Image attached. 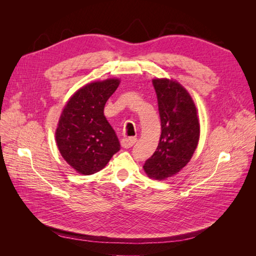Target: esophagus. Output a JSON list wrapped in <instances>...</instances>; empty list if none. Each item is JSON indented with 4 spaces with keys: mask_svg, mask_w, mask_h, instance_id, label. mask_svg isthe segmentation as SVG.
<instances>
[{
    "mask_svg": "<svg viewBox=\"0 0 256 256\" xmlns=\"http://www.w3.org/2000/svg\"><path fill=\"white\" fill-rule=\"evenodd\" d=\"M136 142V138H124L120 143L124 148H129V147L134 146Z\"/></svg>",
    "mask_w": 256,
    "mask_h": 256,
    "instance_id": "obj_1",
    "label": "esophagus"
}]
</instances>
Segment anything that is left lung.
I'll return each instance as SVG.
<instances>
[{"label": "left lung", "instance_id": "obj_1", "mask_svg": "<svg viewBox=\"0 0 256 256\" xmlns=\"http://www.w3.org/2000/svg\"><path fill=\"white\" fill-rule=\"evenodd\" d=\"M161 120V136L156 152L145 161V173L162 180L187 166L198 138L200 122L194 102L182 84L168 79H154Z\"/></svg>", "mask_w": 256, "mask_h": 256}]
</instances>
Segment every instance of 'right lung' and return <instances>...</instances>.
<instances>
[{
	"label": "right lung",
	"instance_id": "add662e5",
	"mask_svg": "<svg viewBox=\"0 0 256 256\" xmlns=\"http://www.w3.org/2000/svg\"><path fill=\"white\" fill-rule=\"evenodd\" d=\"M118 79L92 82L76 90L60 114L56 131L58 150L76 172L90 175L102 170L120 148L115 131L104 114Z\"/></svg>",
	"mask_w": 256,
	"mask_h": 256
}]
</instances>
